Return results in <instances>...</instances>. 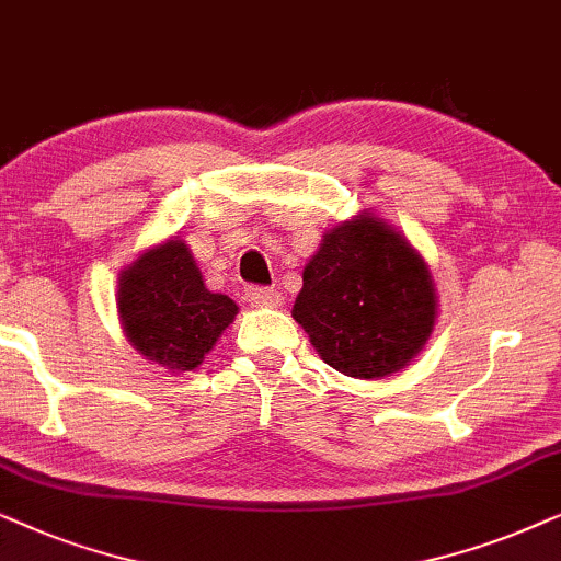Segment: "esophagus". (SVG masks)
<instances>
[{
  "mask_svg": "<svg viewBox=\"0 0 561 561\" xmlns=\"http://www.w3.org/2000/svg\"><path fill=\"white\" fill-rule=\"evenodd\" d=\"M245 300L251 305H259V308H276V305H282V295L274 287L249 285L245 287Z\"/></svg>",
  "mask_w": 561,
  "mask_h": 561,
  "instance_id": "1",
  "label": "esophagus"
}]
</instances>
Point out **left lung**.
<instances>
[{"instance_id": "1", "label": "left lung", "mask_w": 561, "mask_h": 561, "mask_svg": "<svg viewBox=\"0 0 561 561\" xmlns=\"http://www.w3.org/2000/svg\"><path fill=\"white\" fill-rule=\"evenodd\" d=\"M293 318L328 367L356 379L400 371L436 320L428 266L405 238L375 218L323 236L302 272Z\"/></svg>"}]
</instances>
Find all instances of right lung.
<instances>
[{"mask_svg": "<svg viewBox=\"0 0 561 561\" xmlns=\"http://www.w3.org/2000/svg\"><path fill=\"white\" fill-rule=\"evenodd\" d=\"M117 305L133 346L174 371L203 364L238 312L230 297L205 287L182 241L163 243L125 268Z\"/></svg>", "mask_w": 561, "mask_h": 561, "instance_id": "1", "label": "right lung"}]
</instances>
